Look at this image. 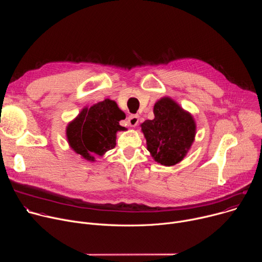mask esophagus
Instances as JSON below:
<instances>
[{
	"mask_svg": "<svg viewBox=\"0 0 262 262\" xmlns=\"http://www.w3.org/2000/svg\"><path fill=\"white\" fill-rule=\"evenodd\" d=\"M127 122L130 127H136L139 123V116L138 115H130L127 119Z\"/></svg>",
	"mask_w": 262,
	"mask_h": 262,
	"instance_id": "esophagus-1",
	"label": "esophagus"
}]
</instances>
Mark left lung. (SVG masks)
Listing matches in <instances>:
<instances>
[{
	"label": "left lung",
	"instance_id": "left-lung-1",
	"mask_svg": "<svg viewBox=\"0 0 262 262\" xmlns=\"http://www.w3.org/2000/svg\"><path fill=\"white\" fill-rule=\"evenodd\" d=\"M153 112L155 118L140 125L147 150L162 166H174L184 159L194 141L195 121L168 96L155 103Z\"/></svg>",
	"mask_w": 262,
	"mask_h": 262
}]
</instances>
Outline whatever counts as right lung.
Returning a JSON list of instances; mask_svg holds the SVG:
<instances>
[{
    "instance_id": "1",
    "label": "right lung",
    "mask_w": 262,
    "mask_h": 262,
    "mask_svg": "<svg viewBox=\"0 0 262 262\" xmlns=\"http://www.w3.org/2000/svg\"><path fill=\"white\" fill-rule=\"evenodd\" d=\"M125 114L109 99L85 107L68 124L67 139L70 147L82 158L94 161L93 155L103 156L116 146L117 133L126 128L120 125Z\"/></svg>"
}]
</instances>
